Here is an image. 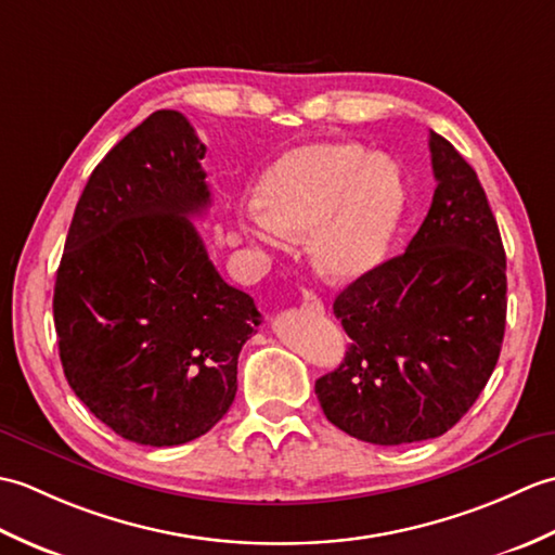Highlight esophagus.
Returning a JSON list of instances; mask_svg holds the SVG:
<instances>
[{
    "label": "esophagus",
    "instance_id": "1",
    "mask_svg": "<svg viewBox=\"0 0 555 555\" xmlns=\"http://www.w3.org/2000/svg\"><path fill=\"white\" fill-rule=\"evenodd\" d=\"M302 308H308L314 314H324V302L312 291H302Z\"/></svg>",
    "mask_w": 555,
    "mask_h": 555
}]
</instances>
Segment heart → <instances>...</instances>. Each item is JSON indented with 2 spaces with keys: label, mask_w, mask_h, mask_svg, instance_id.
Listing matches in <instances>:
<instances>
[{
  "label": "heart",
  "mask_w": 555,
  "mask_h": 555,
  "mask_svg": "<svg viewBox=\"0 0 555 555\" xmlns=\"http://www.w3.org/2000/svg\"><path fill=\"white\" fill-rule=\"evenodd\" d=\"M408 191L398 164L358 143L288 150L259 176L257 207L241 229L259 245L309 235L310 257L328 281H356L388 257L403 223Z\"/></svg>",
  "instance_id": "1"
}]
</instances>
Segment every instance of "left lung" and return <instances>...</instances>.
<instances>
[{
	"instance_id": "obj_1",
	"label": "left lung",
	"mask_w": 555,
	"mask_h": 555,
	"mask_svg": "<svg viewBox=\"0 0 555 555\" xmlns=\"http://www.w3.org/2000/svg\"><path fill=\"white\" fill-rule=\"evenodd\" d=\"M436 191L408 250L334 300L350 336L314 393L340 431L376 446L436 439L475 405L505 332V250L475 169L429 133Z\"/></svg>"
}]
</instances>
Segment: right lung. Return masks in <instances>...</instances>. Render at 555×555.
Segmentation results:
<instances>
[{
    "label": "right lung",
    "instance_id": "1",
    "mask_svg": "<svg viewBox=\"0 0 555 555\" xmlns=\"http://www.w3.org/2000/svg\"><path fill=\"white\" fill-rule=\"evenodd\" d=\"M203 157L183 114H150L90 173L56 269L66 382L133 443L181 446L215 427L262 322L191 221L211 203Z\"/></svg>",
    "mask_w": 555,
    "mask_h": 555
}]
</instances>
